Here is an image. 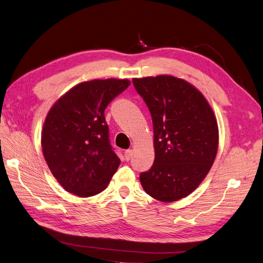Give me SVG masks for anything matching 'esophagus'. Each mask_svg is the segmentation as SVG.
I'll use <instances>...</instances> for the list:
<instances>
[{
  "instance_id": "esophagus-1",
  "label": "esophagus",
  "mask_w": 263,
  "mask_h": 263,
  "mask_svg": "<svg viewBox=\"0 0 263 263\" xmlns=\"http://www.w3.org/2000/svg\"><path fill=\"white\" fill-rule=\"evenodd\" d=\"M133 154H134V150L133 149H128V150L125 151V159H126L127 161L130 160L132 157H133Z\"/></svg>"
}]
</instances>
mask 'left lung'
Segmentation results:
<instances>
[{
  "mask_svg": "<svg viewBox=\"0 0 263 263\" xmlns=\"http://www.w3.org/2000/svg\"><path fill=\"white\" fill-rule=\"evenodd\" d=\"M150 110L155 162L140 174L151 197L164 203L186 197L208 176L218 149L217 119L204 95L183 79L134 78Z\"/></svg>",
  "mask_w": 263,
  "mask_h": 263,
  "instance_id": "8db88e82",
  "label": "left lung"
}]
</instances>
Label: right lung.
<instances>
[{
	"mask_svg": "<svg viewBox=\"0 0 263 263\" xmlns=\"http://www.w3.org/2000/svg\"><path fill=\"white\" fill-rule=\"evenodd\" d=\"M129 84L127 79L84 81L49 109L42 130L43 154L67 192L89 197L108 185L121 160L109 144L104 110Z\"/></svg>",
	"mask_w": 263,
	"mask_h": 263,
	"instance_id": "add662e5",
	"label": "right lung"
}]
</instances>
